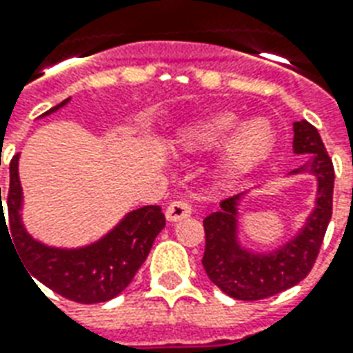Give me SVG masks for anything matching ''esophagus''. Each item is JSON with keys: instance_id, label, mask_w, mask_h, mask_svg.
Masks as SVG:
<instances>
[{"instance_id": "obj_1", "label": "esophagus", "mask_w": 353, "mask_h": 353, "mask_svg": "<svg viewBox=\"0 0 353 353\" xmlns=\"http://www.w3.org/2000/svg\"><path fill=\"white\" fill-rule=\"evenodd\" d=\"M192 210H190V203L185 200H176L166 208V219L170 223H177V221H183L187 216H190Z\"/></svg>"}]
</instances>
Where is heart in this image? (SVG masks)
Here are the masks:
<instances>
[{"label":"heart","mask_w":353,"mask_h":353,"mask_svg":"<svg viewBox=\"0 0 353 353\" xmlns=\"http://www.w3.org/2000/svg\"><path fill=\"white\" fill-rule=\"evenodd\" d=\"M237 124L239 119L230 112L211 114L187 125L177 142L185 151H205L223 145L219 153L221 176H243L270 155L275 132L265 117L249 119L239 128Z\"/></svg>","instance_id":"obj_1"}]
</instances>
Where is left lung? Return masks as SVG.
I'll list each match as a JSON object with an SVG mask.
<instances>
[{
    "label": "left lung",
    "mask_w": 353,
    "mask_h": 353,
    "mask_svg": "<svg viewBox=\"0 0 353 353\" xmlns=\"http://www.w3.org/2000/svg\"><path fill=\"white\" fill-rule=\"evenodd\" d=\"M294 153L307 161L288 176L316 177L314 210L296 236L270 252L245 249L237 237L239 200L245 192L221 202V210L203 219L205 250L202 265L210 281L224 294L241 301H258L296 286L309 275L322 247L333 213L335 170L318 130L309 121L294 123Z\"/></svg>",
    "instance_id": "1"
}]
</instances>
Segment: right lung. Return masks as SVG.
Returning <instances> with one entry per match:
<instances>
[{
	"instance_id": "right-lung-1",
	"label": "right lung",
	"mask_w": 353,
	"mask_h": 353,
	"mask_svg": "<svg viewBox=\"0 0 353 353\" xmlns=\"http://www.w3.org/2000/svg\"><path fill=\"white\" fill-rule=\"evenodd\" d=\"M70 99L44 112L50 116L63 108ZM18 159L10 161V185L7 192V211L9 223L3 219L0 187V226L3 224L10 241L17 247L30 276H35L46 288L54 290L59 296L77 303H104L119 296L130 281L134 279L140 265L145 262L159 232L166 226L163 211L159 205H143L130 211L101 239L77 247L61 249L50 247L33 239L22 223V185L18 176ZM10 226L7 227L6 224Z\"/></svg>"
}]
</instances>
